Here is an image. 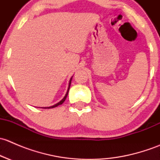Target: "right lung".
I'll return each instance as SVG.
<instances>
[{
  "instance_id": "right-lung-1",
  "label": "right lung",
  "mask_w": 160,
  "mask_h": 160,
  "mask_svg": "<svg viewBox=\"0 0 160 160\" xmlns=\"http://www.w3.org/2000/svg\"><path fill=\"white\" fill-rule=\"evenodd\" d=\"M71 80H72V78L70 79V83H69V88H68V90H67V93H66L65 97H64V98H62V99L61 100V101H59V102H58L57 104H54V105L51 106V107H48V108H56V107H57V106H59V105H60V104H62V103H63L64 101H65L66 98H67V95H68V92H69V90H70V84H71Z\"/></svg>"
}]
</instances>
